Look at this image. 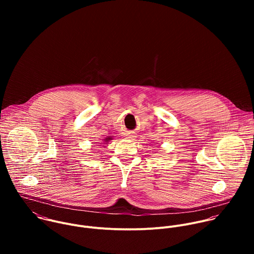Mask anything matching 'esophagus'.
I'll use <instances>...</instances> for the list:
<instances>
[{
  "label": "esophagus",
  "instance_id": "esophagus-1",
  "mask_svg": "<svg viewBox=\"0 0 254 254\" xmlns=\"http://www.w3.org/2000/svg\"><path fill=\"white\" fill-rule=\"evenodd\" d=\"M133 136H134V135H132V134H128V137H130V138L133 137Z\"/></svg>",
  "mask_w": 254,
  "mask_h": 254
}]
</instances>
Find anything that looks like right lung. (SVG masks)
Listing matches in <instances>:
<instances>
[{
  "mask_svg": "<svg viewBox=\"0 0 254 254\" xmlns=\"http://www.w3.org/2000/svg\"><path fill=\"white\" fill-rule=\"evenodd\" d=\"M111 139H113V136H108V137H105L104 138V142H108Z\"/></svg>",
  "mask_w": 254,
  "mask_h": 254,
  "instance_id": "1",
  "label": "right lung"
}]
</instances>
